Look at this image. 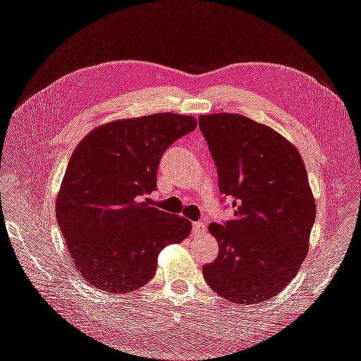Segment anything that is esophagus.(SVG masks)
Masks as SVG:
<instances>
[{
    "mask_svg": "<svg viewBox=\"0 0 361 361\" xmlns=\"http://www.w3.org/2000/svg\"><path fill=\"white\" fill-rule=\"evenodd\" d=\"M192 233L202 236L206 233V224L204 223H192Z\"/></svg>",
    "mask_w": 361,
    "mask_h": 361,
    "instance_id": "esophagus-1",
    "label": "esophagus"
}]
</instances>
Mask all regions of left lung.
<instances>
[{
    "instance_id": "8db88e82",
    "label": "left lung",
    "mask_w": 361,
    "mask_h": 361,
    "mask_svg": "<svg viewBox=\"0 0 361 361\" xmlns=\"http://www.w3.org/2000/svg\"><path fill=\"white\" fill-rule=\"evenodd\" d=\"M233 216L209 224L220 251L203 267L207 285L239 304L276 297L309 251L316 204L300 152L277 130L241 114L199 117Z\"/></svg>"
}]
</instances>
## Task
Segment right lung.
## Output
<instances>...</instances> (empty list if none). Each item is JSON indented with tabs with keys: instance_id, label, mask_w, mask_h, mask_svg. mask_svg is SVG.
Returning <instances> with one entry per match:
<instances>
[{
	"instance_id": "obj_1",
	"label": "right lung",
	"mask_w": 361,
	"mask_h": 361,
	"mask_svg": "<svg viewBox=\"0 0 361 361\" xmlns=\"http://www.w3.org/2000/svg\"><path fill=\"white\" fill-rule=\"evenodd\" d=\"M192 116L123 118L93 129L71 157L56 216L76 269L96 289L135 290L155 276L159 251L191 232L183 216L145 203L164 152L190 134Z\"/></svg>"
}]
</instances>
